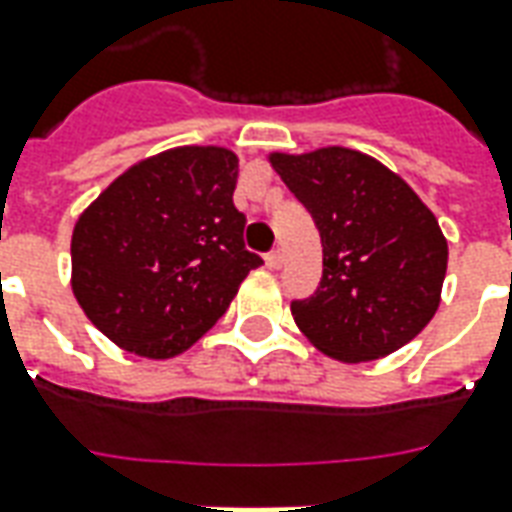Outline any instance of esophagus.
<instances>
[{
  "label": "esophagus",
  "mask_w": 512,
  "mask_h": 512,
  "mask_svg": "<svg viewBox=\"0 0 512 512\" xmlns=\"http://www.w3.org/2000/svg\"><path fill=\"white\" fill-rule=\"evenodd\" d=\"M266 266H268V268H274V271H277V268L282 266V252H280V249H274V252H268V255H266Z\"/></svg>",
  "instance_id": "esophagus-1"
}]
</instances>
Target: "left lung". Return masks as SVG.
Here are the masks:
<instances>
[{"mask_svg": "<svg viewBox=\"0 0 512 512\" xmlns=\"http://www.w3.org/2000/svg\"><path fill=\"white\" fill-rule=\"evenodd\" d=\"M316 221L324 274L293 302L296 327L332 360L366 363L402 349L441 305L449 246L438 219L396 171L346 146L271 152Z\"/></svg>", "mask_w": 512, "mask_h": 512, "instance_id": "8db88e82", "label": "left lung"}]
</instances>
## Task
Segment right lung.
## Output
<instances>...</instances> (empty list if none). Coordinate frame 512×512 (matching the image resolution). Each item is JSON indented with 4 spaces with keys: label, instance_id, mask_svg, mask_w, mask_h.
Masks as SVG:
<instances>
[{
    "label": "right lung",
    "instance_id": "obj_1",
    "mask_svg": "<svg viewBox=\"0 0 512 512\" xmlns=\"http://www.w3.org/2000/svg\"><path fill=\"white\" fill-rule=\"evenodd\" d=\"M238 155L174 146L119 174L71 232V291L105 338L149 360L191 349L263 260L232 205Z\"/></svg>",
    "mask_w": 512,
    "mask_h": 512
}]
</instances>
